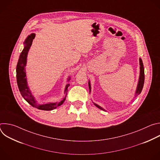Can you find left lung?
Wrapping results in <instances>:
<instances>
[{
	"instance_id": "left-lung-1",
	"label": "left lung",
	"mask_w": 160,
	"mask_h": 160,
	"mask_svg": "<svg viewBox=\"0 0 160 160\" xmlns=\"http://www.w3.org/2000/svg\"><path fill=\"white\" fill-rule=\"evenodd\" d=\"M140 61V77H139V83H138V88H137V90H136V95L135 96H138L139 94H141V91L142 90L143 86H144V65H143V62L142 59L140 58L139 59ZM88 87H89V90H90V82H88ZM95 104V106L98 108H99V109L105 111L102 108H101V106H98V104H96V103H94Z\"/></svg>"
}]
</instances>
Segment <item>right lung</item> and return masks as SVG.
Segmentation results:
<instances>
[{
  "label": "right lung",
  "instance_id": "add662e5",
  "mask_svg": "<svg viewBox=\"0 0 160 160\" xmlns=\"http://www.w3.org/2000/svg\"><path fill=\"white\" fill-rule=\"evenodd\" d=\"M35 35L34 33L29 35L26 39L25 43V46L21 52L19 58L18 62L17 67H16V78H17V83L20 91V93L23 98L31 106L34 108H36L38 109L45 110V111H50L56 108L58 106H60L65 101L66 96L59 102L55 103H49V104H39L37 103V101L35 100L34 97L32 95L30 91L28 89L26 77V72L25 70V66L27 63V57L28 50L31 46V45L33 42V39L35 38ZM68 80H70V78H68ZM70 86V84H68L66 86L65 92H67V90L68 87Z\"/></svg>",
  "mask_w": 160,
  "mask_h": 160
}]
</instances>
